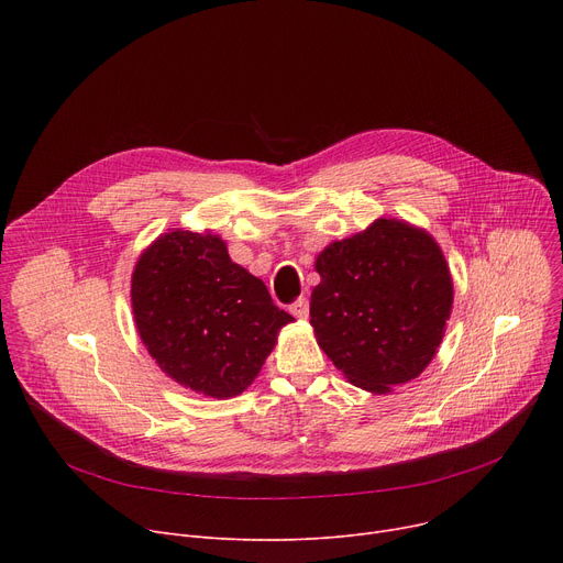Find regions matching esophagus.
I'll return each instance as SVG.
<instances>
[{"label": "esophagus", "mask_w": 563, "mask_h": 563, "mask_svg": "<svg viewBox=\"0 0 563 563\" xmlns=\"http://www.w3.org/2000/svg\"><path fill=\"white\" fill-rule=\"evenodd\" d=\"M289 310H291V314H294V317L308 319V314H310V303H308V299H306V297H301V299H297V301H294V303L289 306Z\"/></svg>", "instance_id": "34e87169"}]
</instances>
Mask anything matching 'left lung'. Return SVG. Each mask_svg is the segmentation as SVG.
Listing matches in <instances>:
<instances>
[{
	"label": "left lung",
	"mask_w": 563,
	"mask_h": 563,
	"mask_svg": "<svg viewBox=\"0 0 563 563\" xmlns=\"http://www.w3.org/2000/svg\"><path fill=\"white\" fill-rule=\"evenodd\" d=\"M314 269V338L353 386L386 395L424 372L454 301L448 260L427 230L376 219L323 249Z\"/></svg>",
	"instance_id": "left-lung-1"
}]
</instances>
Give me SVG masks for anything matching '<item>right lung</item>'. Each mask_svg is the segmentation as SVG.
Segmentation results:
<instances>
[{
    "mask_svg": "<svg viewBox=\"0 0 563 563\" xmlns=\"http://www.w3.org/2000/svg\"><path fill=\"white\" fill-rule=\"evenodd\" d=\"M132 310L147 353L180 386L214 399L242 395L294 321L266 285L234 264L219 234L170 230L132 274Z\"/></svg>",
    "mask_w": 563,
    "mask_h": 563,
    "instance_id": "add662e5",
    "label": "right lung"
}]
</instances>
